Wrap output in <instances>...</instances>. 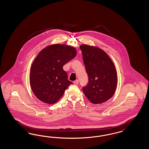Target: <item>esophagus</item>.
I'll use <instances>...</instances> for the list:
<instances>
[{"instance_id": "34e87169", "label": "esophagus", "mask_w": 149, "mask_h": 149, "mask_svg": "<svg viewBox=\"0 0 149 149\" xmlns=\"http://www.w3.org/2000/svg\"><path fill=\"white\" fill-rule=\"evenodd\" d=\"M78 83H79V81H78V79H76V81H74L73 82V83H74L75 85H77V84H78Z\"/></svg>"}]
</instances>
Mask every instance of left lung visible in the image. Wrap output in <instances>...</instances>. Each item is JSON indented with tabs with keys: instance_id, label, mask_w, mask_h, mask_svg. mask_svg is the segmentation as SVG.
<instances>
[{
	"instance_id": "8db88e82",
	"label": "left lung",
	"mask_w": 149,
	"mask_h": 149,
	"mask_svg": "<svg viewBox=\"0 0 149 149\" xmlns=\"http://www.w3.org/2000/svg\"><path fill=\"white\" fill-rule=\"evenodd\" d=\"M88 82L82 89L94 104L109 100L114 94L117 78L115 67L107 54L99 48L86 44L80 46Z\"/></svg>"
}]
</instances>
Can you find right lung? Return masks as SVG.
<instances>
[{
  "mask_svg": "<svg viewBox=\"0 0 149 149\" xmlns=\"http://www.w3.org/2000/svg\"><path fill=\"white\" fill-rule=\"evenodd\" d=\"M75 48L66 45H52L42 50L34 60L30 84L34 95L47 104L56 103L72 82L63 66L76 56Z\"/></svg>",
  "mask_w": 149,
  "mask_h": 149,
  "instance_id": "1",
  "label": "right lung"
}]
</instances>
